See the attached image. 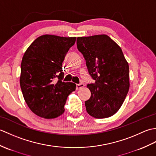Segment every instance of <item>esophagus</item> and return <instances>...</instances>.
<instances>
[{
  "label": "esophagus",
  "mask_w": 156,
  "mask_h": 156,
  "mask_svg": "<svg viewBox=\"0 0 156 156\" xmlns=\"http://www.w3.org/2000/svg\"><path fill=\"white\" fill-rule=\"evenodd\" d=\"M84 84L83 83H80V84H76V90H80V89L84 87Z\"/></svg>",
  "instance_id": "34e87169"
}]
</instances>
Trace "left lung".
<instances>
[{
    "instance_id": "1",
    "label": "left lung",
    "mask_w": 156,
    "mask_h": 156,
    "mask_svg": "<svg viewBox=\"0 0 156 156\" xmlns=\"http://www.w3.org/2000/svg\"><path fill=\"white\" fill-rule=\"evenodd\" d=\"M77 48L94 80L88 84L90 98L85 101L88 113L97 119L117 112L129 88V64L121 48L107 35L78 37Z\"/></svg>"
}]
</instances>
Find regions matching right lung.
I'll return each instance as SVG.
<instances>
[{
	"mask_svg": "<svg viewBox=\"0 0 156 156\" xmlns=\"http://www.w3.org/2000/svg\"><path fill=\"white\" fill-rule=\"evenodd\" d=\"M76 39L41 35L23 55L20 85L26 103L39 117L54 119L62 115L68 96L76 90L75 84L62 81V62Z\"/></svg>",
	"mask_w": 156,
	"mask_h": 156,
	"instance_id": "1",
	"label": "right lung"
}]
</instances>
